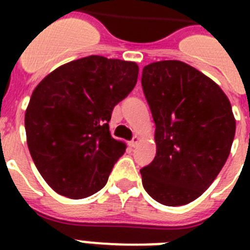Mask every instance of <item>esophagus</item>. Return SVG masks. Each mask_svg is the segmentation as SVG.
<instances>
[{
	"instance_id": "1",
	"label": "esophagus",
	"mask_w": 250,
	"mask_h": 250,
	"mask_svg": "<svg viewBox=\"0 0 250 250\" xmlns=\"http://www.w3.org/2000/svg\"><path fill=\"white\" fill-rule=\"evenodd\" d=\"M139 143H140V137L137 136H133V139L131 141H129V145H131V146H132V148H135V146H136L137 144H139Z\"/></svg>"
}]
</instances>
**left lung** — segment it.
Listing matches in <instances>:
<instances>
[{
  "mask_svg": "<svg viewBox=\"0 0 250 250\" xmlns=\"http://www.w3.org/2000/svg\"><path fill=\"white\" fill-rule=\"evenodd\" d=\"M141 84L157 145L153 162L140 170L143 186L162 205H187L229 158L236 131L231 102L214 80L180 61L146 64Z\"/></svg>",
  "mask_w": 250,
  "mask_h": 250,
  "instance_id": "obj_1",
  "label": "left lung"
}]
</instances>
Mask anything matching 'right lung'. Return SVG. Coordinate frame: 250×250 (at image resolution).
Masks as SVG:
<instances>
[{
	"label": "right lung",
	"mask_w": 250,
	"mask_h": 250,
	"mask_svg": "<svg viewBox=\"0 0 250 250\" xmlns=\"http://www.w3.org/2000/svg\"><path fill=\"white\" fill-rule=\"evenodd\" d=\"M137 75L135 62L89 56L62 64L37 84L24 115L27 145L57 193L78 200L105 186L125 152L110 133V118Z\"/></svg>",
	"instance_id": "obj_1"
}]
</instances>
